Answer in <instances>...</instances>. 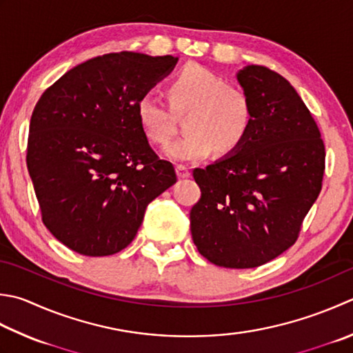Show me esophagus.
<instances>
[{"instance_id":"esophagus-1","label":"esophagus","mask_w":353,"mask_h":353,"mask_svg":"<svg viewBox=\"0 0 353 353\" xmlns=\"http://www.w3.org/2000/svg\"><path fill=\"white\" fill-rule=\"evenodd\" d=\"M176 171H177V176L181 179H185V177H190L191 171L188 167H185V165H177L176 167Z\"/></svg>"}]
</instances>
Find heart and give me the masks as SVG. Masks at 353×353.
<instances>
[{"mask_svg": "<svg viewBox=\"0 0 353 353\" xmlns=\"http://www.w3.org/2000/svg\"><path fill=\"white\" fill-rule=\"evenodd\" d=\"M171 108L188 112L183 128L188 134L171 143L167 156L172 161L196 162L214 150L226 154L237 150L250 134L252 103L243 90L226 84L223 78L197 64L183 67L168 84ZM136 116L145 137L165 147L174 136V122L163 101L153 92L136 102Z\"/></svg>", "mask_w": 353, "mask_h": 353, "instance_id": "b5f03b06", "label": "heart"}]
</instances>
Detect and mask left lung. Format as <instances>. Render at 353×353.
Segmentation results:
<instances>
[{"instance_id":"obj_1","label":"left lung","mask_w":353,"mask_h":353,"mask_svg":"<svg viewBox=\"0 0 353 353\" xmlns=\"http://www.w3.org/2000/svg\"><path fill=\"white\" fill-rule=\"evenodd\" d=\"M237 79L252 103L251 131L231 156L192 171L202 194L190 220L206 260L246 269L299 239L321 191L326 151L312 114L281 74L248 65Z\"/></svg>"}]
</instances>
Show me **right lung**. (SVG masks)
Returning a JSON list of instances; mask_svg holds the SVG:
<instances>
[{
  "label": "right lung",
  "mask_w": 353,
  "mask_h": 353,
  "mask_svg": "<svg viewBox=\"0 0 353 353\" xmlns=\"http://www.w3.org/2000/svg\"><path fill=\"white\" fill-rule=\"evenodd\" d=\"M176 57L107 53L73 67L34 105L27 168L43 223L72 251L103 257L136 237L148 203L176 183L142 133L136 102Z\"/></svg>",
  "instance_id": "right-lung-1"
}]
</instances>
